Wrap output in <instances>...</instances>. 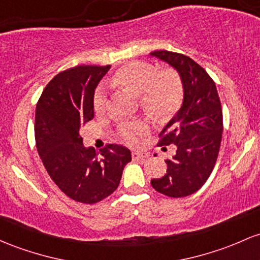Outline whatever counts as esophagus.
Segmentation results:
<instances>
[{
	"mask_svg": "<svg viewBox=\"0 0 260 260\" xmlns=\"http://www.w3.org/2000/svg\"><path fill=\"white\" fill-rule=\"evenodd\" d=\"M147 154L145 153H142V152H133L132 153V158L135 159V160H139V159H144L147 158Z\"/></svg>",
	"mask_w": 260,
	"mask_h": 260,
	"instance_id": "34e87169",
	"label": "esophagus"
}]
</instances>
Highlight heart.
Segmentation results:
<instances>
[{
  "label": "heart",
  "mask_w": 260,
  "mask_h": 260,
  "mask_svg": "<svg viewBox=\"0 0 260 260\" xmlns=\"http://www.w3.org/2000/svg\"><path fill=\"white\" fill-rule=\"evenodd\" d=\"M115 84L141 96L142 106L158 118L172 115L182 99L180 79L174 71H158L152 64L144 61H132L121 68L116 74ZM107 106V92L104 86H100L93 96V107L98 113H104ZM148 131L147 122L138 119L122 123L119 135L127 143L136 144Z\"/></svg>",
  "instance_id": "1"
}]
</instances>
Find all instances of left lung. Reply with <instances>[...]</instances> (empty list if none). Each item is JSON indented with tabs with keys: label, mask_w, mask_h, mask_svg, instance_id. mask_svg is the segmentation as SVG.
I'll return each instance as SVG.
<instances>
[{
	"label": "left lung",
	"mask_w": 260,
	"mask_h": 260,
	"mask_svg": "<svg viewBox=\"0 0 260 260\" xmlns=\"http://www.w3.org/2000/svg\"><path fill=\"white\" fill-rule=\"evenodd\" d=\"M150 56L176 70L182 85V104L160 132L159 147L174 144L176 153L167 159V174L152 179L158 192L184 198L198 191L209 179L217 160L222 131V108L217 88L206 70L186 55L155 50Z\"/></svg>",
	"instance_id": "8db88e82"
}]
</instances>
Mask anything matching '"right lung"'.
Here are the masks:
<instances>
[{"label":"right lung","mask_w":260,"mask_h":260,"mask_svg":"<svg viewBox=\"0 0 260 260\" xmlns=\"http://www.w3.org/2000/svg\"><path fill=\"white\" fill-rule=\"evenodd\" d=\"M81 65L54 76L36 108V144L51 180L67 196L82 204H96L119 185L131 150L121 144L100 149L85 147L79 132L93 118V96L110 70Z\"/></svg>","instance_id":"add662e5"}]
</instances>
